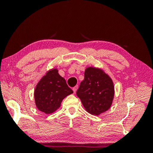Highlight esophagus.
Returning <instances> with one entry per match:
<instances>
[{
	"label": "esophagus",
	"instance_id": "1",
	"mask_svg": "<svg viewBox=\"0 0 153 153\" xmlns=\"http://www.w3.org/2000/svg\"><path fill=\"white\" fill-rule=\"evenodd\" d=\"M77 89H78V86H77V85H76V86H75L74 87L72 88V90H73V92H74V93H76Z\"/></svg>",
	"mask_w": 153,
	"mask_h": 153
}]
</instances>
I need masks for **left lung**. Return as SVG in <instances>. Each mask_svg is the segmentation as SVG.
<instances>
[{"label":"left lung","instance_id":"8db88e82","mask_svg":"<svg viewBox=\"0 0 153 153\" xmlns=\"http://www.w3.org/2000/svg\"><path fill=\"white\" fill-rule=\"evenodd\" d=\"M76 95L88 113L99 116L111 106L114 97L113 81L102 69L88 67Z\"/></svg>","mask_w":153,"mask_h":153}]
</instances>
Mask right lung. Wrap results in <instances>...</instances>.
<instances>
[{
	"label": "right lung",
	"mask_w": 153,
	"mask_h": 153,
	"mask_svg": "<svg viewBox=\"0 0 153 153\" xmlns=\"http://www.w3.org/2000/svg\"><path fill=\"white\" fill-rule=\"evenodd\" d=\"M73 93L56 68L48 71L37 84L34 91L35 103L39 111L52 114L60 107L62 101Z\"/></svg>",
	"instance_id": "add662e5"
}]
</instances>
